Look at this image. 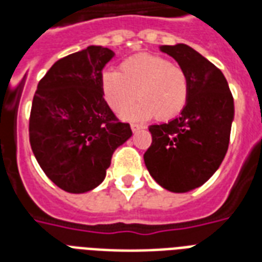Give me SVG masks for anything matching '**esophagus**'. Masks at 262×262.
Returning a JSON list of instances; mask_svg holds the SVG:
<instances>
[{
    "mask_svg": "<svg viewBox=\"0 0 262 262\" xmlns=\"http://www.w3.org/2000/svg\"><path fill=\"white\" fill-rule=\"evenodd\" d=\"M130 127H132V130H133V133H137V132H140L141 129H144L141 125H137V123H132Z\"/></svg>",
    "mask_w": 262,
    "mask_h": 262,
    "instance_id": "esophagus-1",
    "label": "esophagus"
}]
</instances>
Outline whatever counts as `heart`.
Masks as SVG:
<instances>
[{
  "instance_id": "obj_1",
  "label": "heart",
  "mask_w": 262,
  "mask_h": 262,
  "mask_svg": "<svg viewBox=\"0 0 262 262\" xmlns=\"http://www.w3.org/2000/svg\"><path fill=\"white\" fill-rule=\"evenodd\" d=\"M103 98L115 113H123L140 102L123 117L147 121L158 117L168 121L186 107L190 83L186 72L168 59L154 54H136L123 59L119 72L107 71L100 77Z\"/></svg>"
}]
</instances>
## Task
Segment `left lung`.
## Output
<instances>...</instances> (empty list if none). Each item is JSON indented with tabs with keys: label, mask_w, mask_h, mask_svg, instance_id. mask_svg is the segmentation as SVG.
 <instances>
[{
	"label": "left lung",
	"mask_w": 262,
	"mask_h": 262,
	"mask_svg": "<svg viewBox=\"0 0 262 262\" xmlns=\"http://www.w3.org/2000/svg\"><path fill=\"white\" fill-rule=\"evenodd\" d=\"M186 72V107L167 123L151 125L152 144L144 154L151 177L172 193L207 182L223 162L234 121V99L220 69L187 45L160 46Z\"/></svg>",
	"instance_id": "left-lung-1"
}]
</instances>
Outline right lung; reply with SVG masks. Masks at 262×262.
<instances>
[{"label":"right lung","instance_id":"obj_1","mask_svg":"<svg viewBox=\"0 0 262 262\" xmlns=\"http://www.w3.org/2000/svg\"><path fill=\"white\" fill-rule=\"evenodd\" d=\"M88 46L58 59L38 84L30 117V143L45 174L68 193L99 186L111 156L132 137L103 98V68L114 57Z\"/></svg>","mask_w":262,"mask_h":262}]
</instances>
